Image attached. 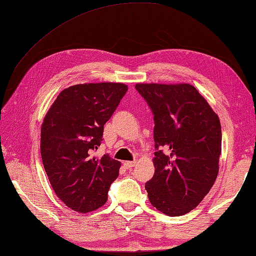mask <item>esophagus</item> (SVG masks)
I'll return each instance as SVG.
<instances>
[{"label": "esophagus", "mask_w": 256, "mask_h": 256, "mask_svg": "<svg viewBox=\"0 0 256 256\" xmlns=\"http://www.w3.org/2000/svg\"><path fill=\"white\" fill-rule=\"evenodd\" d=\"M124 166H125V168H128V170H130V168H132L133 166L136 165V162H124Z\"/></svg>", "instance_id": "obj_1"}]
</instances>
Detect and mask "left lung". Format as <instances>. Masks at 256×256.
<instances>
[{"instance_id":"1","label":"left lung","mask_w":256,"mask_h":256,"mask_svg":"<svg viewBox=\"0 0 256 256\" xmlns=\"http://www.w3.org/2000/svg\"><path fill=\"white\" fill-rule=\"evenodd\" d=\"M154 114L155 174L146 184L149 202L170 216L197 208L218 173L220 120L190 84L138 83Z\"/></svg>"}]
</instances>
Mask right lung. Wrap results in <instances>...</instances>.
I'll use <instances>...</instances> for the list:
<instances>
[{
	"label": "right lung",
	"instance_id": "obj_1",
	"mask_svg": "<svg viewBox=\"0 0 256 256\" xmlns=\"http://www.w3.org/2000/svg\"><path fill=\"white\" fill-rule=\"evenodd\" d=\"M128 91L123 83H85L64 88L48 109L40 128V155L59 200L80 213L102 206L118 176L120 163L96 157L104 125Z\"/></svg>",
	"mask_w": 256,
	"mask_h": 256
}]
</instances>
